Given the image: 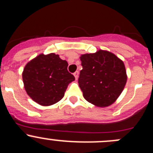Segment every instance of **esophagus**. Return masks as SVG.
Returning <instances> with one entry per match:
<instances>
[{"mask_svg":"<svg viewBox=\"0 0 153 153\" xmlns=\"http://www.w3.org/2000/svg\"><path fill=\"white\" fill-rule=\"evenodd\" d=\"M74 76H75L76 79L77 80L78 77H79V71H76V72L74 74Z\"/></svg>","mask_w":153,"mask_h":153,"instance_id":"1","label":"esophagus"}]
</instances>
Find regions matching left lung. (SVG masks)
<instances>
[{
  "label": "left lung",
  "instance_id": "obj_1",
  "mask_svg": "<svg viewBox=\"0 0 153 153\" xmlns=\"http://www.w3.org/2000/svg\"><path fill=\"white\" fill-rule=\"evenodd\" d=\"M82 70L78 79L83 97L96 107L111 105L123 92L127 82L124 62L107 50L79 57Z\"/></svg>",
  "mask_w": 153,
  "mask_h": 153
}]
</instances>
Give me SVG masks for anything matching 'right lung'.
I'll return each instance as SVG.
<instances>
[{
	"mask_svg": "<svg viewBox=\"0 0 153 153\" xmlns=\"http://www.w3.org/2000/svg\"><path fill=\"white\" fill-rule=\"evenodd\" d=\"M68 62L59 55L40 54L27 62L22 72L26 92L41 106L59 102L65 95L68 85L75 80L68 71Z\"/></svg>",
	"mask_w": 153,
	"mask_h": 153,
	"instance_id": "1",
	"label": "right lung"
}]
</instances>
